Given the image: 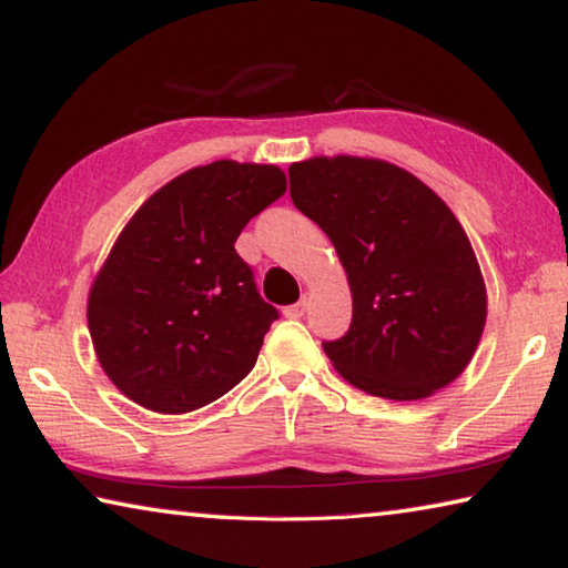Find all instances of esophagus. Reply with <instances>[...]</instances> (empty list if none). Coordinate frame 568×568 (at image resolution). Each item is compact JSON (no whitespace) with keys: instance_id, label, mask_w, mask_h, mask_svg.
I'll list each match as a JSON object with an SVG mask.
<instances>
[{"instance_id":"34e87169","label":"esophagus","mask_w":568,"mask_h":568,"mask_svg":"<svg viewBox=\"0 0 568 568\" xmlns=\"http://www.w3.org/2000/svg\"><path fill=\"white\" fill-rule=\"evenodd\" d=\"M305 311H307V297L303 295L301 301H297L295 305H287L283 313H285V318H303Z\"/></svg>"}]
</instances>
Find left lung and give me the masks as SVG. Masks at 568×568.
I'll return each mask as SVG.
<instances>
[{"instance_id": "obj_1", "label": "left lung", "mask_w": 568, "mask_h": 568, "mask_svg": "<svg viewBox=\"0 0 568 568\" xmlns=\"http://www.w3.org/2000/svg\"><path fill=\"white\" fill-rule=\"evenodd\" d=\"M287 175L293 205L331 237L351 283V328L323 343L335 371L390 400L456 381L484 333L486 285L444 200L383 160L313 158Z\"/></svg>"}]
</instances>
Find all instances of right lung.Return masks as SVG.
I'll list each match as a JSON object with an SVG mask.
<instances>
[{"label":"right lung","instance_id":"add662e5","mask_svg":"<svg viewBox=\"0 0 568 568\" xmlns=\"http://www.w3.org/2000/svg\"><path fill=\"white\" fill-rule=\"evenodd\" d=\"M285 187L281 168L217 160L170 180L124 225L88 301L94 353L124 396L190 413L253 371L277 307L235 240Z\"/></svg>","mask_w":568,"mask_h":568}]
</instances>
